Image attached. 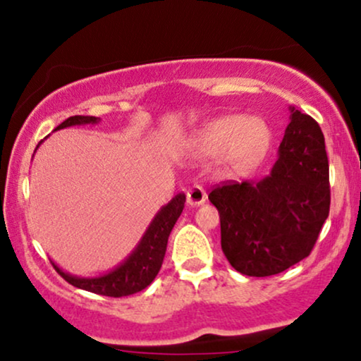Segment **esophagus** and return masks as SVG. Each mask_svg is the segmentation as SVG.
Instances as JSON below:
<instances>
[{"label":"esophagus","instance_id":"esophagus-1","mask_svg":"<svg viewBox=\"0 0 361 361\" xmlns=\"http://www.w3.org/2000/svg\"><path fill=\"white\" fill-rule=\"evenodd\" d=\"M205 200H207V193L205 190H203V186L193 185L190 186L188 192H186V203H188L190 207L202 205V203H205Z\"/></svg>","mask_w":361,"mask_h":361}]
</instances>
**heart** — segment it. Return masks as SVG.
I'll return each instance as SVG.
<instances>
[{"label":"heart","mask_w":361,"mask_h":361,"mask_svg":"<svg viewBox=\"0 0 361 361\" xmlns=\"http://www.w3.org/2000/svg\"><path fill=\"white\" fill-rule=\"evenodd\" d=\"M272 142V129L259 116H222L208 121L190 139V154L210 158L225 153L233 169H247L266 156Z\"/></svg>","instance_id":"obj_1"}]
</instances>
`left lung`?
<instances>
[{"label":"left lung","instance_id":"8db88e82","mask_svg":"<svg viewBox=\"0 0 361 361\" xmlns=\"http://www.w3.org/2000/svg\"><path fill=\"white\" fill-rule=\"evenodd\" d=\"M208 200L220 214L225 257L240 274L274 276L306 259L331 203L319 124L290 107V123L271 173L255 181H225Z\"/></svg>","mask_w":361,"mask_h":361}]
</instances>
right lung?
I'll list each match as a JSON object with an SVG mask.
<instances>
[{
	"label": "right lung",
	"mask_w": 361,
	"mask_h": 361,
	"mask_svg": "<svg viewBox=\"0 0 361 361\" xmlns=\"http://www.w3.org/2000/svg\"><path fill=\"white\" fill-rule=\"evenodd\" d=\"M99 121L101 119L94 116H72L68 119H65L62 124L56 126L55 131L63 128H71V126L95 124ZM185 202V195L178 193L168 205H164L156 214L153 222L149 224V227H147L136 249L133 250V254L121 266H117L114 271L107 272V274L99 277H77L63 272L54 262H51V266L55 267V271L68 284L75 286L79 289L89 290V293L109 298H123L139 293V290L147 288L154 281V277L158 276L164 254H166L168 237L171 233L173 227H175L178 216L183 212Z\"/></svg>",
	"instance_id": "right-lung-1"
}]
</instances>
